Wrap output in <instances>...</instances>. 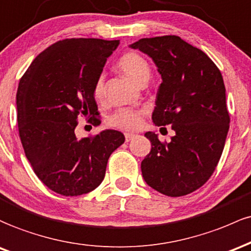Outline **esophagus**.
<instances>
[{"instance_id": "esophagus-1", "label": "esophagus", "mask_w": 251, "mask_h": 251, "mask_svg": "<svg viewBox=\"0 0 251 251\" xmlns=\"http://www.w3.org/2000/svg\"><path fill=\"white\" fill-rule=\"evenodd\" d=\"M125 136H126V142H129V141H131L133 139H135V137H136V135L131 134V133H126Z\"/></svg>"}]
</instances>
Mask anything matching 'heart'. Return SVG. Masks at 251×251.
<instances>
[{"label": "heart", "mask_w": 251, "mask_h": 251, "mask_svg": "<svg viewBox=\"0 0 251 251\" xmlns=\"http://www.w3.org/2000/svg\"><path fill=\"white\" fill-rule=\"evenodd\" d=\"M118 67L123 72L134 80L135 83L145 84L147 83L151 75V67L148 61L142 55L136 52H128L121 57L118 60ZM94 94L96 98H102L105 94V79L104 75H100L96 80L94 86ZM142 122V112L135 109H118L109 117V123L116 128L126 129V130H134L141 126Z\"/></svg>", "instance_id": "b5f03b06"}]
</instances>
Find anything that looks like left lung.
Wrapping results in <instances>:
<instances>
[{"instance_id":"1","label":"left lung","mask_w":251,"mask_h":251,"mask_svg":"<svg viewBox=\"0 0 251 251\" xmlns=\"http://www.w3.org/2000/svg\"><path fill=\"white\" fill-rule=\"evenodd\" d=\"M129 47L153 59L161 75L154 125L176 131L163 143L153 131L145 134L151 149L141 162L142 176L165 196H186L209 180L223 153L230 116L222 73L201 50L176 35L140 39Z\"/></svg>"}]
</instances>
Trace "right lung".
Masks as SVG:
<instances>
[{
    "label": "right lung",
    "instance_id": "add662e5",
    "mask_svg": "<svg viewBox=\"0 0 251 251\" xmlns=\"http://www.w3.org/2000/svg\"><path fill=\"white\" fill-rule=\"evenodd\" d=\"M118 40L65 39L46 49L28 67L16 94L18 126L25 154L38 178L63 196L94 191L105 176L112 151L125 142L106 129L78 139V116L100 123L94 86Z\"/></svg>",
    "mask_w": 251,
    "mask_h": 251
}]
</instances>
